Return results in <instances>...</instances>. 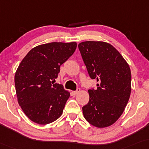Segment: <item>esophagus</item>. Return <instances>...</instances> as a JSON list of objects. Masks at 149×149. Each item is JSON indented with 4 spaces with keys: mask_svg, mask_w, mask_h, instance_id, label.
Wrapping results in <instances>:
<instances>
[{
    "mask_svg": "<svg viewBox=\"0 0 149 149\" xmlns=\"http://www.w3.org/2000/svg\"><path fill=\"white\" fill-rule=\"evenodd\" d=\"M79 91H80V89H79V88H77V91H73V92H72V95H73V96H75V95H77V93H79Z\"/></svg>",
    "mask_w": 149,
    "mask_h": 149,
    "instance_id": "1",
    "label": "esophagus"
}]
</instances>
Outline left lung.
Returning a JSON list of instances; mask_svg holds the SVG:
<instances>
[{
	"instance_id": "obj_1",
	"label": "left lung",
	"mask_w": 149,
	"mask_h": 149,
	"mask_svg": "<svg viewBox=\"0 0 149 149\" xmlns=\"http://www.w3.org/2000/svg\"><path fill=\"white\" fill-rule=\"evenodd\" d=\"M81 57L97 88L88 90L89 102L82 107L88 122L106 127L123 113L131 93L129 65L111 45L100 41H86L78 45Z\"/></svg>"
}]
</instances>
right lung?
<instances>
[{"label":"right lung","mask_w":149,"mask_h":149,"mask_svg":"<svg viewBox=\"0 0 149 149\" xmlns=\"http://www.w3.org/2000/svg\"><path fill=\"white\" fill-rule=\"evenodd\" d=\"M76 47L75 42L41 45L29 51L20 63L15 75L17 101L33 122L49 124L62 115L70 93L53 80Z\"/></svg>","instance_id":"1"}]
</instances>
